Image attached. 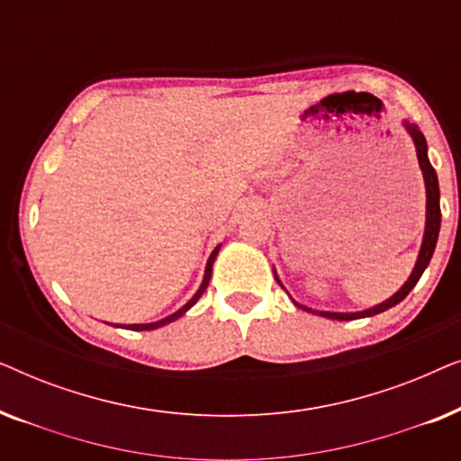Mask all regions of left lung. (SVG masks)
Masks as SVG:
<instances>
[{
  "instance_id": "8db88e82",
  "label": "left lung",
  "mask_w": 461,
  "mask_h": 461,
  "mask_svg": "<svg viewBox=\"0 0 461 461\" xmlns=\"http://www.w3.org/2000/svg\"><path fill=\"white\" fill-rule=\"evenodd\" d=\"M407 130L409 134L413 136V142H415V150H418V161H420V167H421V174H424V182H426V197H428V203H426V232H424V243H421V249H420V258L418 262H415V268L411 276H409L405 285H402L399 292H396L393 298L382 302V304H377L374 308H369V311L365 312H319L321 317H327V319H338V321H355V319H363V317H374V314H380L384 311H388V308H393L394 304H399L401 300L407 298V294L411 292L415 287V283L420 281L421 273H424L428 264H430V258L434 254V248H437V239H438V229H440V203H438V197H440V191H438V180H437V172H434V167L430 166V161H428V153H426V138L421 134L418 125H411L407 123ZM300 306V304H298ZM304 308V306H300ZM304 311H311V308H304Z\"/></svg>"
}]
</instances>
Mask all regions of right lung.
<instances>
[{
	"instance_id": "obj_1",
	"label": "right lung",
	"mask_w": 461,
	"mask_h": 461,
	"mask_svg": "<svg viewBox=\"0 0 461 461\" xmlns=\"http://www.w3.org/2000/svg\"><path fill=\"white\" fill-rule=\"evenodd\" d=\"M216 254H218V248L212 251V256H210V260H207V268H205V276H203V283H201V287H199V292L193 295V300L191 302H186L185 306L180 308V311H176L174 314H169V317H166V319H161V321H157V323H147V325H128L125 327V330H134V331H149V330H157V327H161V325H166V323H172V321H176L178 317H182V314H185L188 308H191L194 302H197L199 298H201V294L205 292V287H207V283H210V279H212V264H213V260H216Z\"/></svg>"
}]
</instances>
